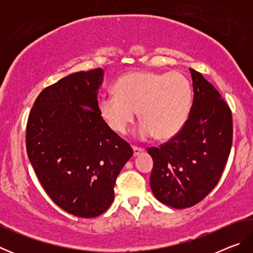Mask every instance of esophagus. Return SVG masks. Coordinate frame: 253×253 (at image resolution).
<instances>
[{
    "instance_id": "1",
    "label": "esophagus",
    "mask_w": 253,
    "mask_h": 253,
    "mask_svg": "<svg viewBox=\"0 0 253 253\" xmlns=\"http://www.w3.org/2000/svg\"><path fill=\"white\" fill-rule=\"evenodd\" d=\"M132 152H134V156H137V155H139V154H142L144 152V148L132 146Z\"/></svg>"
}]
</instances>
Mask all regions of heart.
Listing matches in <instances>:
<instances>
[{
	"mask_svg": "<svg viewBox=\"0 0 253 253\" xmlns=\"http://www.w3.org/2000/svg\"><path fill=\"white\" fill-rule=\"evenodd\" d=\"M115 92L100 97L99 115L114 131L125 134L138 111L142 124L136 135L140 139L155 135L165 140L176 135L186 121L192 97L190 83L177 71L128 72L117 80Z\"/></svg>",
	"mask_w": 253,
	"mask_h": 253,
	"instance_id": "1",
	"label": "heart"
}]
</instances>
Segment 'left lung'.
<instances>
[{
  "instance_id": "1",
  "label": "left lung",
  "mask_w": 253,
  "mask_h": 253,
  "mask_svg": "<svg viewBox=\"0 0 253 253\" xmlns=\"http://www.w3.org/2000/svg\"><path fill=\"white\" fill-rule=\"evenodd\" d=\"M190 71L194 98L187 121L168 143L147 148L153 194L175 209L193 207L215 187L232 146L230 107L200 72Z\"/></svg>"
}]
</instances>
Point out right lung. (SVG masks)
<instances>
[{"label":"right lung","instance_id":"1","mask_svg":"<svg viewBox=\"0 0 253 253\" xmlns=\"http://www.w3.org/2000/svg\"><path fill=\"white\" fill-rule=\"evenodd\" d=\"M102 79L98 68L44 88L27 125L28 156L42 186L59 208L85 219L110 207L116 178L132 156L98 111Z\"/></svg>","mask_w":253,"mask_h":253}]
</instances>
